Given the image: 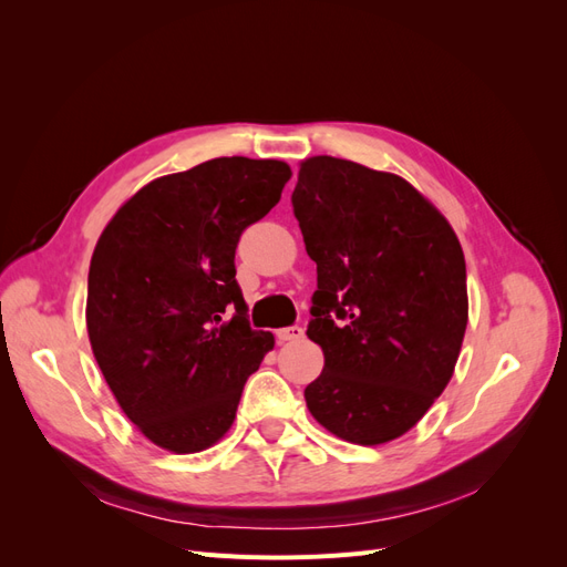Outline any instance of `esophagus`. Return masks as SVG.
<instances>
[{"mask_svg":"<svg viewBox=\"0 0 567 567\" xmlns=\"http://www.w3.org/2000/svg\"><path fill=\"white\" fill-rule=\"evenodd\" d=\"M305 336V329L302 326H298V323H293V326H286V329H279L277 331V338H279V342H288V340H300Z\"/></svg>","mask_w":567,"mask_h":567,"instance_id":"esophagus-1","label":"esophagus"}]
</instances>
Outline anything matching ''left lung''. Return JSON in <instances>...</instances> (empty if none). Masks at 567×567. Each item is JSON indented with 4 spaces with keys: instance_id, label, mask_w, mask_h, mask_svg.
Segmentation results:
<instances>
[{
    "instance_id": "1",
    "label": "left lung",
    "mask_w": 567,
    "mask_h": 567,
    "mask_svg": "<svg viewBox=\"0 0 567 567\" xmlns=\"http://www.w3.org/2000/svg\"><path fill=\"white\" fill-rule=\"evenodd\" d=\"M290 203L317 262L307 336L323 371L307 409L342 440L390 442L452 379L468 323L458 238L409 182L342 158L305 161Z\"/></svg>"
}]
</instances>
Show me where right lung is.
Wrapping results in <instances>:
<instances>
[{"instance_id":"right-lung-1","label":"right lung","mask_w":567,"mask_h":567,"mask_svg":"<svg viewBox=\"0 0 567 567\" xmlns=\"http://www.w3.org/2000/svg\"><path fill=\"white\" fill-rule=\"evenodd\" d=\"M290 167L215 158L146 184L92 255L87 331L120 409L163 450H208L274 348L250 329L236 246L279 203Z\"/></svg>"}]
</instances>
